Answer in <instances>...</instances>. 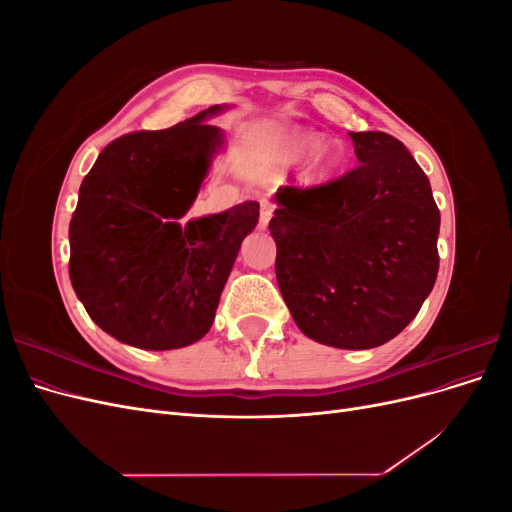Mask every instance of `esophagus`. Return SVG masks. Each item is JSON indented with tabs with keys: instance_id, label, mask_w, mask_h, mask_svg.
Wrapping results in <instances>:
<instances>
[{
	"instance_id": "1",
	"label": "esophagus",
	"mask_w": 512,
	"mask_h": 512,
	"mask_svg": "<svg viewBox=\"0 0 512 512\" xmlns=\"http://www.w3.org/2000/svg\"><path fill=\"white\" fill-rule=\"evenodd\" d=\"M273 203H269V200H260V218H258V226L260 228H267L271 218H273Z\"/></svg>"
}]
</instances>
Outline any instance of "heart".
Here are the masks:
<instances>
[{
  "label": "heart",
  "instance_id": "b5f03b06",
  "mask_svg": "<svg viewBox=\"0 0 512 512\" xmlns=\"http://www.w3.org/2000/svg\"><path fill=\"white\" fill-rule=\"evenodd\" d=\"M314 151L312 160L307 164L309 181H327L335 175V170L342 166L344 153L337 147L324 145L320 147V136L305 130H290L282 138V160L286 164H297Z\"/></svg>",
  "mask_w": 512,
  "mask_h": 512
}]
</instances>
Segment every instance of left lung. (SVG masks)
<instances>
[{
  "mask_svg": "<svg viewBox=\"0 0 512 512\" xmlns=\"http://www.w3.org/2000/svg\"><path fill=\"white\" fill-rule=\"evenodd\" d=\"M359 166L275 192L277 286L318 344L367 350L404 331L436 284L440 209L423 168L384 132H350Z\"/></svg>",
  "mask_w": 512,
  "mask_h": 512,
  "instance_id": "left-lung-1",
  "label": "left lung"
}]
</instances>
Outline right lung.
Wrapping results in <instances>:
<instances>
[{
  "instance_id": "1",
  "label": "right lung",
  "mask_w": 512,
  "mask_h": 512,
  "mask_svg": "<svg viewBox=\"0 0 512 512\" xmlns=\"http://www.w3.org/2000/svg\"><path fill=\"white\" fill-rule=\"evenodd\" d=\"M207 111L106 145L70 220V280L102 331L141 350H175L209 333L241 241L258 224L256 200L222 213L190 211L224 145Z\"/></svg>"
}]
</instances>
